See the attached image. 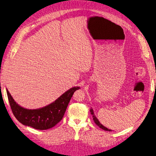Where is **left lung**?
Wrapping results in <instances>:
<instances>
[{"label":"left lung","mask_w":156,"mask_h":156,"mask_svg":"<svg viewBox=\"0 0 156 156\" xmlns=\"http://www.w3.org/2000/svg\"><path fill=\"white\" fill-rule=\"evenodd\" d=\"M90 113H91V115H92V116H93V119H94V123H95L100 128L102 129L103 130H106V131H111L110 129H108L107 128L105 127L104 126H103V125H101V124L100 123V122L98 121V119L96 118V117L95 116V115L94 114V112H93V109L90 108Z\"/></svg>","instance_id":"obj_1"}]
</instances>
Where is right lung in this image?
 Listing matches in <instances>:
<instances>
[{
    "label": "right lung",
    "mask_w": 156,
    "mask_h": 156,
    "mask_svg": "<svg viewBox=\"0 0 156 156\" xmlns=\"http://www.w3.org/2000/svg\"><path fill=\"white\" fill-rule=\"evenodd\" d=\"M79 87L66 91L51 104L38 109L30 110L19 106L6 90L11 111L22 124L38 130H47L53 127L62 119L73 94Z\"/></svg>",
    "instance_id": "right-lung-1"
}]
</instances>
